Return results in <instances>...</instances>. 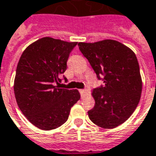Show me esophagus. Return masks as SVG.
I'll return each mask as SVG.
<instances>
[{
    "mask_svg": "<svg viewBox=\"0 0 156 156\" xmlns=\"http://www.w3.org/2000/svg\"><path fill=\"white\" fill-rule=\"evenodd\" d=\"M80 93L82 98H84L86 95H87V94H88V92H87V90H84V89H81V90H80Z\"/></svg>",
    "mask_w": 156,
    "mask_h": 156,
    "instance_id": "34e87169",
    "label": "esophagus"
}]
</instances>
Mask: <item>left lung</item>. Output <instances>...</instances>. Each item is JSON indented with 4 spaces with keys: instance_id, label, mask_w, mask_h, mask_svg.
<instances>
[{
    "instance_id": "obj_1",
    "label": "left lung",
    "mask_w": 156,
    "mask_h": 156,
    "mask_svg": "<svg viewBox=\"0 0 156 156\" xmlns=\"http://www.w3.org/2000/svg\"><path fill=\"white\" fill-rule=\"evenodd\" d=\"M78 46L105 83L92 90L95 105L88 117L101 128L114 129L131 116L141 99L143 81L137 58L131 49L113 39L80 42Z\"/></svg>"
}]
</instances>
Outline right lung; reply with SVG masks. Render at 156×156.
<instances>
[{
  "label": "right lung",
  "mask_w": 156,
  "mask_h": 156,
  "mask_svg": "<svg viewBox=\"0 0 156 156\" xmlns=\"http://www.w3.org/2000/svg\"><path fill=\"white\" fill-rule=\"evenodd\" d=\"M77 42L42 37L23 51L18 62L13 91L18 106L33 125L43 130L60 127L80 99L77 89L59 88L60 76ZM66 79V78H64Z\"/></svg>",
  "instance_id": "1"
}]
</instances>
